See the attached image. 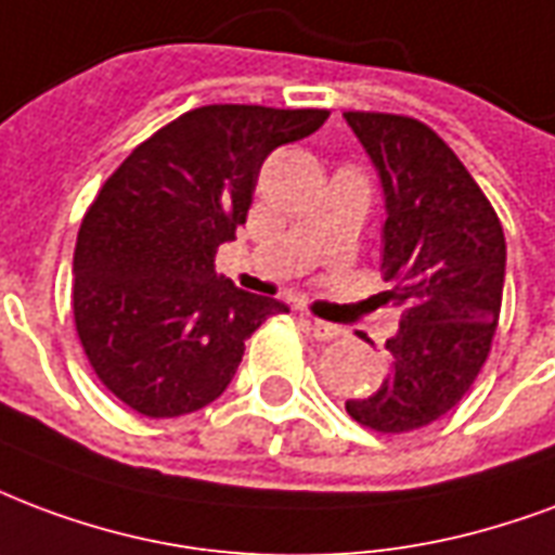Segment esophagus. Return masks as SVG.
<instances>
[{
    "label": "esophagus",
    "instance_id": "1",
    "mask_svg": "<svg viewBox=\"0 0 555 555\" xmlns=\"http://www.w3.org/2000/svg\"><path fill=\"white\" fill-rule=\"evenodd\" d=\"M306 323H309V332L318 340H332L344 332L340 326H335V323H326V320H306Z\"/></svg>",
    "mask_w": 555,
    "mask_h": 555
}]
</instances>
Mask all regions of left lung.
I'll list each match as a JSON object with an SVG mask.
<instances>
[{
	"label": "left lung",
	"instance_id": "left-lung-1",
	"mask_svg": "<svg viewBox=\"0 0 555 555\" xmlns=\"http://www.w3.org/2000/svg\"><path fill=\"white\" fill-rule=\"evenodd\" d=\"M344 120L379 173L382 267L393 282L385 302L400 309V330L385 340L391 371L373 397L347 400V412L382 435L412 433L450 412L486 364L506 237L474 176L429 126L367 111Z\"/></svg>",
	"mask_w": 555,
	"mask_h": 555
}]
</instances>
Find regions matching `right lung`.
Returning a JSON list of instances; mask_svg holds the SVG:
<instances>
[{"label": "right lung", "instance_id": "1", "mask_svg": "<svg viewBox=\"0 0 555 555\" xmlns=\"http://www.w3.org/2000/svg\"><path fill=\"white\" fill-rule=\"evenodd\" d=\"M318 108L205 105L143 141L102 184L73 256L76 332L102 385L146 417L215 403L244 340L285 302L215 273L270 152L309 138Z\"/></svg>", "mask_w": 555, "mask_h": 555}]
</instances>
